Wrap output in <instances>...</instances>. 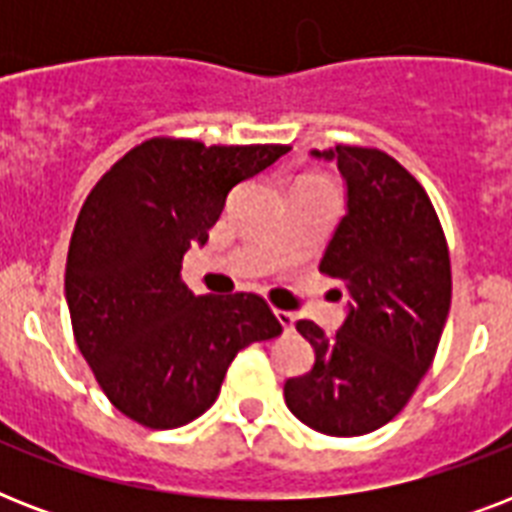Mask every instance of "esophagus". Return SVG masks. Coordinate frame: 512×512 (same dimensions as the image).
<instances>
[{"instance_id":"1","label":"esophagus","mask_w":512,"mask_h":512,"mask_svg":"<svg viewBox=\"0 0 512 512\" xmlns=\"http://www.w3.org/2000/svg\"><path fill=\"white\" fill-rule=\"evenodd\" d=\"M273 313H276V319H279L284 332H292V329H295V313H289V311H273Z\"/></svg>"}]
</instances>
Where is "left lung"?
<instances>
[{
  "label": "left lung",
  "mask_w": 512,
  "mask_h": 512,
  "mask_svg": "<svg viewBox=\"0 0 512 512\" xmlns=\"http://www.w3.org/2000/svg\"><path fill=\"white\" fill-rule=\"evenodd\" d=\"M313 156L335 159L348 185V212L319 265L345 287L348 316L332 337L297 321L316 361L287 380L284 398L308 428L364 436L409 404L433 364L452 303V263L428 193L393 156L361 146Z\"/></svg>",
  "instance_id": "left-lung-1"
}]
</instances>
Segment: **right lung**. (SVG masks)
Wrapping results in <instances>:
<instances>
[{"mask_svg": "<svg viewBox=\"0 0 512 512\" xmlns=\"http://www.w3.org/2000/svg\"><path fill=\"white\" fill-rule=\"evenodd\" d=\"M287 151L151 138L82 204L66 260L74 340L108 401L143 428L196 420L236 353L281 335L260 295H193L180 268L191 244H207L233 185Z\"/></svg>", "mask_w": 512, "mask_h": 512, "instance_id": "1", "label": "right lung"}]
</instances>
